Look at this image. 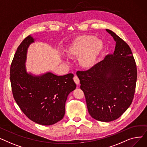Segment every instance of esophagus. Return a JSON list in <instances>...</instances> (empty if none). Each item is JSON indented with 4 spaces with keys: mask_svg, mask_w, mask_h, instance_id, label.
<instances>
[{
    "mask_svg": "<svg viewBox=\"0 0 147 147\" xmlns=\"http://www.w3.org/2000/svg\"><path fill=\"white\" fill-rule=\"evenodd\" d=\"M73 80L74 81V82L76 83V84H79L80 83V80L78 78V77L77 76H74V78H73Z\"/></svg>",
    "mask_w": 147,
    "mask_h": 147,
    "instance_id": "obj_1",
    "label": "esophagus"
}]
</instances>
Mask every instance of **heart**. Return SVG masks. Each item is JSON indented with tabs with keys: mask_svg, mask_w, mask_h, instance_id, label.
<instances>
[{
	"mask_svg": "<svg viewBox=\"0 0 147 147\" xmlns=\"http://www.w3.org/2000/svg\"><path fill=\"white\" fill-rule=\"evenodd\" d=\"M103 48L102 42L93 36H83L75 40L68 48L69 57H79V63L84 69L93 67Z\"/></svg>",
	"mask_w": 147,
	"mask_h": 147,
	"instance_id": "1",
	"label": "heart"
}]
</instances>
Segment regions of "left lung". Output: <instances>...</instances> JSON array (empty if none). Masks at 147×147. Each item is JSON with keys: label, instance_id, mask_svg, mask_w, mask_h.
<instances>
[{"label": "left lung", "instance_id": "8db88e82", "mask_svg": "<svg viewBox=\"0 0 147 147\" xmlns=\"http://www.w3.org/2000/svg\"><path fill=\"white\" fill-rule=\"evenodd\" d=\"M107 32L116 42L113 53L86 71H78L89 114L98 121L119 118L132 104L137 68L129 45L111 30Z\"/></svg>", "mask_w": 147, "mask_h": 147}]
</instances>
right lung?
I'll use <instances>...</instances> for the list:
<instances>
[{"mask_svg":"<svg viewBox=\"0 0 147 147\" xmlns=\"http://www.w3.org/2000/svg\"><path fill=\"white\" fill-rule=\"evenodd\" d=\"M34 42L30 35L26 37L15 53L10 68L12 94L28 119L39 125H52L63 119L67 96L76 84L71 73L58 76L48 72L33 76L27 72V49Z\"/></svg>","mask_w":147,"mask_h":147,"instance_id":"right-lung-1","label":"right lung"}]
</instances>
